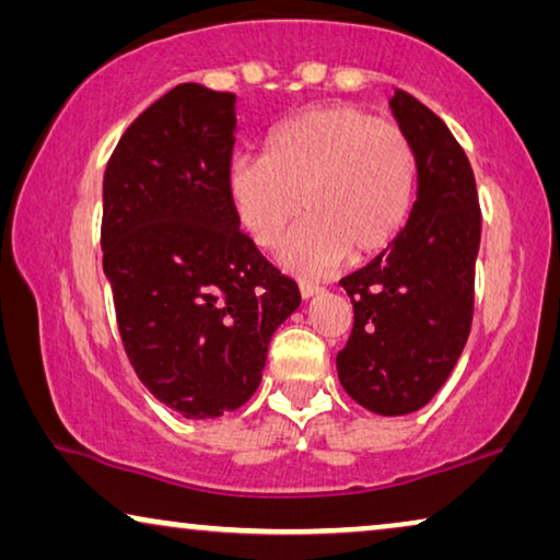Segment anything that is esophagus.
Instances as JSON below:
<instances>
[{"instance_id":"obj_1","label":"esophagus","mask_w":560,"mask_h":560,"mask_svg":"<svg viewBox=\"0 0 560 560\" xmlns=\"http://www.w3.org/2000/svg\"><path fill=\"white\" fill-rule=\"evenodd\" d=\"M298 290H301L303 301H311V298H316L320 293V288L313 285V282H301V285H298Z\"/></svg>"}]
</instances>
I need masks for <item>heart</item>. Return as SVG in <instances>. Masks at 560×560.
I'll return each mask as SVG.
<instances>
[{
  "mask_svg": "<svg viewBox=\"0 0 560 560\" xmlns=\"http://www.w3.org/2000/svg\"><path fill=\"white\" fill-rule=\"evenodd\" d=\"M224 190L259 249L278 247L298 211L308 213L280 262L320 275L393 247L416 203L418 152L400 127L359 106H316L275 127L265 155L232 160Z\"/></svg>",
  "mask_w": 560,
  "mask_h": 560,
  "instance_id": "1",
  "label": "heart"
}]
</instances>
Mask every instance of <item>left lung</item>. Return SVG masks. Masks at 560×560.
<instances>
[{"label": "left lung", "mask_w": 560, "mask_h": 560, "mask_svg": "<svg viewBox=\"0 0 560 560\" xmlns=\"http://www.w3.org/2000/svg\"><path fill=\"white\" fill-rule=\"evenodd\" d=\"M389 109L418 152L416 203L393 247L341 280L354 326L336 372L362 408L408 416L431 402L464 351L481 213L448 127L408 91L397 89Z\"/></svg>", "instance_id": "left-lung-1"}]
</instances>
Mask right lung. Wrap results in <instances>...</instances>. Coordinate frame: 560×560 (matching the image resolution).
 Instances as JSON below:
<instances>
[{
  "instance_id": "add662e5",
  "label": "right lung",
  "mask_w": 560,
  "mask_h": 560,
  "mask_svg": "<svg viewBox=\"0 0 560 560\" xmlns=\"http://www.w3.org/2000/svg\"><path fill=\"white\" fill-rule=\"evenodd\" d=\"M236 96L180 83L148 106L104 171L102 252L137 377L188 420L255 395L298 285L240 232L224 175Z\"/></svg>"
}]
</instances>
